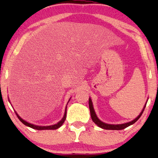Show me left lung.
Returning <instances> with one entry per match:
<instances>
[{
	"instance_id": "left-lung-1",
	"label": "left lung",
	"mask_w": 158,
	"mask_h": 158,
	"mask_svg": "<svg viewBox=\"0 0 158 158\" xmlns=\"http://www.w3.org/2000/svg\"><path fill=\"white\" fill-rule=\"evenodd\" d=\"M88 103H89L90 116H91L93 122H94L95 124L97 125V126L101 127V128L104 129H109V130H121V129H124L125 128H127V127H128L129 126H130V125L135 124V123L140 118V116H142V113H143V111L144 110V108H145V106H146V103H145V106H144L143 109H142L141 113L139 114V115L138 116L137 118H135V119L131 121V122L124 123V124H106V123L101 122V121L99 119L98 117H97L96 114V113H95L94 106H93L92 101L90 98H89V101H88Z\"/></svg>"
}]
</instances>
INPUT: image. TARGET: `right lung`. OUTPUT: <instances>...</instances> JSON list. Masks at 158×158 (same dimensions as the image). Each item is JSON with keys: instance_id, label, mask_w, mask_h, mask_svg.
<instances>
[{"instance_id": "add662e5", "label": "right lung", "mask_w": 158, "mask_h": 158, "mask_svg": "<svg viewBox=\"0 0 158 158\" xmlns=\"http://www.w3.org/2000/svg\"><path fill=\"white\" fill-rule=\"evenodd\" d=\"M69 101H70V100H69ZM15 113H16L17 117L19 118V119L20 120L23 124L26 125V126H27V127H31V128H32V129H37V130H44V129H57L58 128H60V127L62 125V124H63V123L64 122V121H65L66 115H67V106H66V109H65V111H64V114L63 118H62V119L57 123V124H54V125H51V126H37V125H34V124H30V123L26 122V121L22 119V118H21L20 116L18 115V114H17L16 111H15Z\"/></svg>"}]
</instances>
